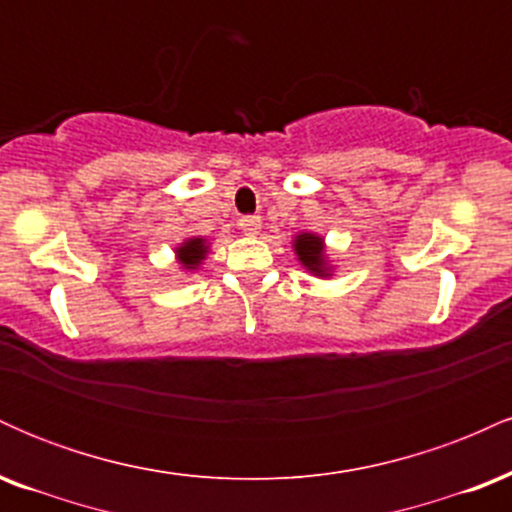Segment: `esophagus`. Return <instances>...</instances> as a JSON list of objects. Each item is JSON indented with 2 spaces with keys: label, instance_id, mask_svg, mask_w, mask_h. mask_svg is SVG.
<instances>
[{
  "label": "esophagus",
  "instance_id": "1",
  "mask_svg": "<svg viewBox=\"0 0 512 512\" xmlns=\"http://www.w3.org/2000/svg\"><path fill=\"white\" fill-rule=\"evenodd\" d=\"M260 216H240L238 228L245 233V236H257L260 233Z\"/></svg>",
  "mask_w": 512,
  "mask_h": 512
}]
</instances>
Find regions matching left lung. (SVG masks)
Instances as JSON below:
<instances>
[{
  "mask_svg": "<svg viewBox=\"0 0 512 512\" xmlns=\"http://www.w3.org/2000/svg\"><path fill=\"white\" fill-rule=\"evenodd\" d=\"M291 248L296 260L303 264L305 272L317 276V279H332L334 264L330 260V255H327L325 238L317 236L313 231H301L293 236Z\"/></svg>",
  "mask_w": 512,
  "mask_h": 512,
  "instance_id": "left-lung-1",
  "label": "left lung"
}]
</instances>
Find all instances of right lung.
Instances as JSON below:
<instances>
[{
	"label": "right lung",
	"instance_id": "right-lung-1",
	"mask_svg": "<svg viewBox=\"0 0 512 512\" xmlns=\"http://www.w3.org/2000/svg\"><path fill=\"white\" fill-rule=\"evenodd\" d=\"M211 243L204 236H190L182 243L175 245V262L180 264V272L195 274L199 267H202L204 260H207Z\"/></svg>",
	"mask_w": 512,
	"mask_h": 512
}]
</instances>
